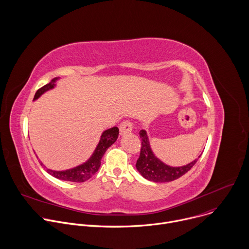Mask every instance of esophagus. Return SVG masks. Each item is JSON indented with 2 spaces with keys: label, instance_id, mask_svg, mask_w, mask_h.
Instances as JSON below:
<instances>
[{
  "label": "esophagus",
  "instance_id": "esophagus-1",
  "mask_svg": "<svg viewBox=\"0 0 249 249\" xmlns=\"http://www.w3.org/2000/svg\"><path fill=\"white\" fill-rule=\"evenodd\" d=\"M132 129H133L132 123L129 122V121H127V120H126V121H123V122L120 124V127H119V130H120V134H121V135L131 132Z\"/></svg>",
  "mask_w": 249,
  "mask_h": 249
}]
</instances>
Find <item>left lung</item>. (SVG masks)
<instances>
[{
	"instance_id": "left-lung-1",
	"label": "left lung",
	"mask_w": 249,
	"mask_h": 249,
	"mask_svg": "<svg viewBox=\"0 0 249 249\" xmlns=\"http://www.w3.org/2000/svg\"><path fill=\"white\" fill-rule=\"evenodd\" d=\"M140 138L142 141V147L140 157L136 162V167L140 174L150 181L169 182L179 178L193 167L201 157L200 155L198 159L183 166H170L155 156L151 148L148 134L145 130L140 131Z\"/></svg>"
}]
</instances>
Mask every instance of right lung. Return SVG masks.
<instances>
[{"mask_svg": "<svg viewBox=\"0 0 249 249\" xmlns=\"http://www.w3.org/2000/svg\"><path fill=\"white\" fill-rule=\"evenodd\" d=\"M60 78H54L49 84H47L44 87H42L41 89H39L36 91V93H35L33 100H36L44 92L54 89L56 87V82ZM118 135H119V129L117 127H113L108 130H105L101 134L100 140L98 142V144H97L93 154L86 162H84L76 167L66 169V170H52V169L47 168L46 171L50 175L54 176L55 178H58L60 180L71 181V182H85V181H87L98 170L103 155L105 154L106 150H107L111 145H113L115 143L117 138H118ZM39 162L42 166L45 167V165L40 160H39Z\"/></svg>", "mask_w": 249, "mask_h": 249, "instance_id": "right-lung-1", "label": "right lung"}]
</instances>
